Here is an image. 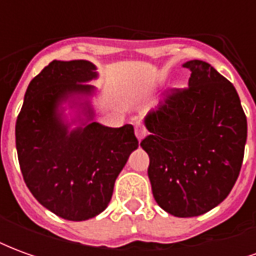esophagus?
Here are the masks:
<instances>
[{"instance_id":"obj_1","label":"esophagus","mask_w":256,"mask_h":256,"mask_svg":"<svg viewBox=\"0 0 256 256\" xmlns=\"http://www.w3.org/2000/svg\"><path fill=\"white\" fill-rule=\"evenodd\" d=\"M134 132H136V137L138 138V141L144 138L145 136H146V128L142 123H136V126H134Z\"/></svg>"}]
</instances>
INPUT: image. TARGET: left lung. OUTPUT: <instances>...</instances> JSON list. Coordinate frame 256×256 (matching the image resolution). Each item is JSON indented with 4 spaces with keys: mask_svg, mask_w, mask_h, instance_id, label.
<instances>
[{
    "mask_svg": "<svg viewBox=\"0 0 256 256\" xmlns=\"http://www.w3.org/2000/svg\"><path fill=\"white\" fill-rule=\"evenodd\" d=\"M188 88L172 89L145 118L141 141L156 203L180 218L198 216L222 203L240 174L247 118L234 86L202 60Z\"/></svg>",
    "mask_w": 256,
    "mask_h": 256,
    "instance_id": "1",
    "label": "left lung"
}]
</instances>
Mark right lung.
<instances>
[{"mask_svg": "<svg viewBox=\"0 0 256 256\" xmlns=\"http://www.w3.org/2000/svg\"><path fill=\"white\" fill-rule=\"evenodd\" d=\"M96 67L86 60L58 62L32 79L16 120V150L23 180L53 214L86 220L106 208L119 172L138 148L132 124L92 122L68 132L58 106L74 94H93ZM88 115L93 111L84 102Z\"/></svg>", "mask_w": 256, "mask_h": 256, "instance_id": "obj_1", "label": "right lung"}]
</instances>
